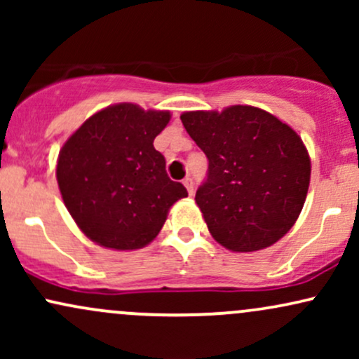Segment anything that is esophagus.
<instances>
[{"label":"esophagus","mask_w":359,"mask_h":359,"mask_svg":"<svg viewBox=\"0 0 359 359\" xmlns=\"http://www.w3.org/2000/svg\"><path fill=\"white\" fill-rule=\"evenodd\" d=\"M184 185H185V189H187V192L192 196V194H194V180L191 179V177L184 179Z\"/></svg>","instance_id":"esophagus-1"}]
</instances>
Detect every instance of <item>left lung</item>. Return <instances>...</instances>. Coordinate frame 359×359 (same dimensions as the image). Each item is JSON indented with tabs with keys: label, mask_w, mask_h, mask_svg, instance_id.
Masks as SVG:
<instances>
[{
	"label": "left lung",
	"mask_w": 359,
	"mask_h": 359,
	"mask_svg": "<svg viewBox=\"0 0 359 359\" xmlns=\"http://www.w3.org/2000/svg\"><path fill=\"white\" fill-rule=\"evenodd\" d=\"M180 119L209 160L196 203L214 240L248 253L285 236L311 182V156L299 135L255 106L187 111Z\"/></svg>",
	"instance_id": "left-lung-1"
}]
</instances>
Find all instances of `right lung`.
Here are the masks:
<instances>
[{
  "label": "right lung",
  "instance_id": "1",
  "mask_svg": "<svg viewBox=\"0 0 359 359\" xmlns=\"http://www.w3.org/2000/svg\"><path fill=\"white\" fill-rule=\"evenodd\" d=\"M168 111L119 102L82 123L60 148L57 182L81 231L104 248L125 251L156 238L168 209L187 196L168 179L154 140Z\"/></svg>",
  "mask_w": 359,
  "mask_h": 359
}]
</instances>
